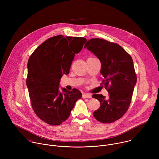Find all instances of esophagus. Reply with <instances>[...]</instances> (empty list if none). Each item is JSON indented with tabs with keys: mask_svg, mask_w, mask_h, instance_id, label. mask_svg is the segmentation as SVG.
I'll return each mask as SVG.
<instances>
[{
	"mask_svg": "<svg viewBox=\"0 0 159 159\" xmlns=\"http://www.w3.org/2000/svg\"><path fill=\"white\" fill-rule=\"evenodd\" d=\"M92 98V96L90 95V94H84L83 95H82V98H84V99H86V98Z\"/></svg>",
	"mask_w": 159,
	"mask_h": 159,
	"instance_id": "obj_1",
	"label": "esophagus"
}]
</instances>
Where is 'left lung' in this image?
I'll return each mask as SVG.
<instances>
[{
	"label": "left lung",
	"mask_w": 159,
	"mask_h": 159,
	"mask_svg": "<svg viewBox=\"0 0 159 159\" xmlns=\"http://www.w3.org/2000/svg\"><path fill=\"white\" fill-rule=\"evenodd\" d=\"M84 48L99 59L102 84L109 93L106 98L102 94L93 96L101 104L93 115L99 122L112 123L127 111L137 83L132 58L118 44L99 38L87 41Z\"/></svg>",
	"instance_id": "8db88e82"
}]
</instances>
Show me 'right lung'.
<instances>
[{
    "instance_id": "add662e5",
    "label": "right lung",
    "mask_w": 159,
    "mask_h": 159,
    "mask_svg": "<svg viewBox=\"0 0 159 159\" xmlns=\"http://www.w3.org/2000/svg\"><path fill=\"white\" fill-rule=\"evenodd\" d=\"M87 39L82 37L53 36L43 42L28 62L26 85L36 115L50 125H59L70 115L76 101L82 98L77 89L61 88L60 81L69 74L75 53L82 49Z\"/></svg>"
}]
</instances>
